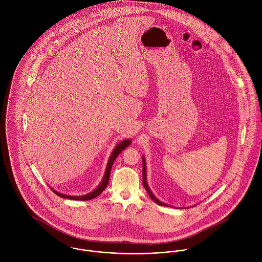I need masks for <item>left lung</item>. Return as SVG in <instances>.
Here are the masks:
<instances>
[{
    "instance_id": "8db88e82",
    "label": "left lung",
    "mask_w": 262,
    "mask_h": 262,
    "mask_svg": "<svg viewBox=\"0 0 262 262\" xmlns=\"http://www.w3.org/2000/svg\"><path fill=\"white\" fill-rule=\"evenodd\" d=\"M142 174H143V186L145 187V189L147 190V192H148V194H149L150 198H151V200L153 201V202H155L157 205H159V206H168V205H166V204H164V203H162L161 201H159L153 193H152V191H151V189L149 188V186L147 185V176H146V162H145V157L144 156H142ZM169 207V206H168Z\"/></svg>"
}]
</instances>
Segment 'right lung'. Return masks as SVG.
Instances as JSON below:
<instances>
[{
    "label": "right lung",
    "mask_w": 262,
    "mask_h": 262,
    "mask_svg": "<svg viewBox=\"0 0 262 262\" xmlns=\"http://www.w3.org/2000/svg\"><path fill=\"white\" fill-rule=\"evenodd\" d=\"M131 139H124L122 140L121 142H119L115 148L113 149L112 153L110 155V158L108 160V163H107V166H106V170H105V173H104V177H103V180L101 182V184L96 187L94 190H92L91 192L89 193H85V194H82V195H69V194H64V193H61L57 190H55L54 188H51L52 191L54 193H56L57 195L63 198V199H69V200H75V201H89V200H92L96 196H98L100 193H102V191L106 188V187L108 186L109 184V179H110V173H111V168H112L113 163L115 161V159L117 158V156L125 149L127 148L130 144H131Z\"/></svg>",
    "instance_id": "add662e5"
}]
</instances>
